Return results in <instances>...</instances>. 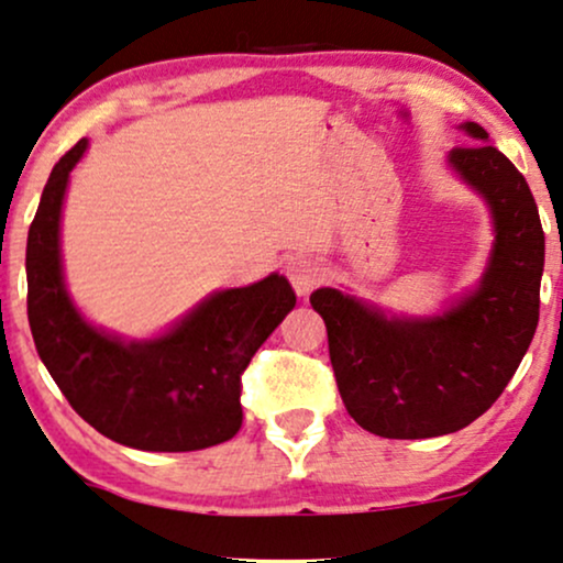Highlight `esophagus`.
<instances>
[{"mask_svg": "<svg viewBox=\"0 0 563 563\" xmlns=\"http://www.w3.org/2000/svg\"><path fill=\"white\" fill-rule=\"evenodd\" d=\"M286 273H288L290 286H294V290L299 296H309L311 290L320 288V283L324 277L320 264H317L314 260H309V256H296V260H290Z\"/></svg>", "mask_w": 563, "mask_h": 563, "instance_id": "obj_1", "label": "esophagus"}]
</instances>
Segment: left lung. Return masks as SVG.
I'll use <instances>...</instances> for the list:
<instances>
[{"instance_id":"obj_1","label":"left lung","mask_w":563,"mask_h":563,"mask_svg":"<svg viewBox=\"0 0 563 563\" xmlns=\"http://www.w3.org/2000/svg\"><path fill=\"white\" fill-rule=\"evenodd\" d=\"M477 144L449 162L485 196L496 243L475 294L430 320H398L335 288L309 296L328 328L338 390L358 428L417 440L449 435L485 415L530 349L540 317L545 235L525 175L477 123Z\"/></svg>"}]
</instances>
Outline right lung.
Listing matches in <instances>:
<instances>
[{
  "mask_svg": "<svg viewBox=\"0 0 563 563\" xmlns=\"http://www.w3.org/2000/svg\"><path fill=\"white\" fill-rule=\"evenodd\" d=\"M80 139L54 165L25 249L29 322L38 356L73 409L114 443L139 451H201L241 430V375L296 307L283 275L201 301L170 333L125 343L73 307L59 264V212Z\"/></svg>",
  "mask_w": 563,
  "mask_h": 563,
  "instance_id": "1",
  "label": "right lung"
}]
</instances>
